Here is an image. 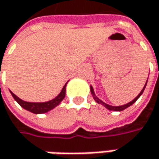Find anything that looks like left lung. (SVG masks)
Wrapping results in <instances>:
<instances>
[{"label": "left lung", "instance_id": "obj_1", "mask_svg": "<svg viewBox=\"0 0 159 159\" xmlns=\"http://www.w3.org/2000/svg\"><path fill=\"white\" fill-rule=\"evenodd\" d=\"M147 82H148V80H147V81H146V83H145V85H144L143 89H142V91L140 92V94L134 99V100H132L131 102H129L128 103H126V104H124V105H120V106H112V105H110V104H107V103H105L104 102H102V100H100L96 95H95V91H94V89H93V87L92 86H90V91H91V94H92V96H93V98L95 99V101L97 102V103H100V104H102V105H103V106L105 107L106 109H108L109 111H124L125 109H126V108H128L129 106H131L132 104H134L135 102L137 101V99L141 96V95H143V93L144 89H145V88H146V85H147Z\"/></svg>", "mask_w": 159, "mask_h": 159}]
</instances>
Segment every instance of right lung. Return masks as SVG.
Here are the masks:
<instances>
[{
    "mask_svg": "<svg viewBox=\"0 0 159 159\" xmlns=\"http://www.w3.org/2000/svg\"><path fill=\"white\" fill-rule=\"evenodd\" d=\"M66 85L67 82L65 83V85L64 86V88L62 89L61 92L59 93V95L57 96H56L52 100H49L48 102H25L24 100L20 99L19 97H17L16 95L12 93L10 90V94L12 95L13 98L15 99L16 102L25 110H26L28 111L34 113V114H42V113H46L49 111L53 110L54 108H56L58 106L61 102L63 101L65 97V92H66Z\"/></svg>",
    "mask_w": 159,
    "mask_h": 159,
    "instance_id": "1",
    "label": "right lung"
}]
</instances>
